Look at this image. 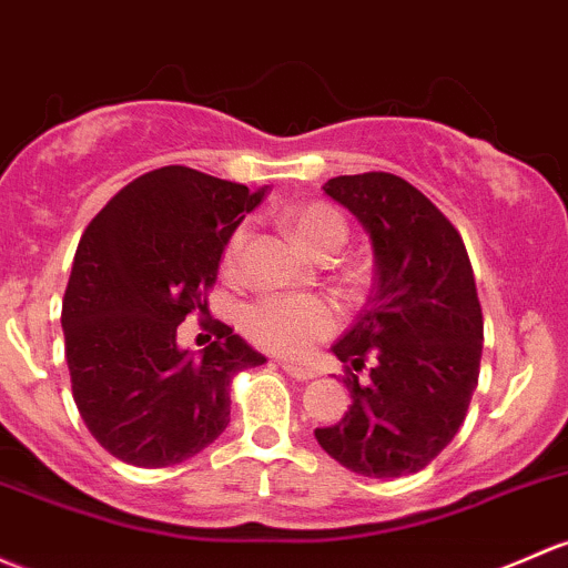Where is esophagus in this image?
<instances>
[{
	"label": "esophagus",
	"instance_id": "obj_1",
	"mask_svg": "<svg viewBox=\"0 0 568 568\" xmlns=\"http://www.w3.org/2000/svg\"><path fill=\"white\" fill-rule=\"evenodd\" d=\"M283 369L291 375V378H296V381H310V378H315V369L302 367V364H294V362H283Z\"/></svg>",
	"mask_w": 568,
	"mask_h": 568
}]
</instances>
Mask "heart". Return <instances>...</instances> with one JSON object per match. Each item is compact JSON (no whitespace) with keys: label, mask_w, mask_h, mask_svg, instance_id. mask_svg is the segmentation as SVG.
<instances>
[{"label":"heart","mask_w":568,"mask_h":568,"mask_svg":"<svg viewBox=\"0 0 568 568\" xmlns=\"http://www.w3.org/2000/svg\"><path fill=\"white\" fill-rule=\"evenodd\" d=\"M291 225L313 253L329 255L348 236L343 214L329 204H304L288 214ZM247 223H242L231 234L223 253L225 272H236L239 258L247 244ZM339 313L332 302L321 296H288L268 294L242 310V332L250 343L272 354L300 359L315 348V343L337 332Z\"/></svg>","instance_id":"b5f03b06"}]
</instances>
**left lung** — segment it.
Segmentation results:
<instances>
[{"label": "left lung", "mask_w": 568, "mask_h": 568, "mask_svg": "<svg viewBox=\"0 0 568 568\" xmlns=\"http://www.w3.org/2000/svg\"><path fill=\"white\" fill-rule=\"evenodd\" d=\"M326 195L369 234L375 283L367 307L337 343L348 364L343 419L315 429L321 449L373 479L410 476L433 463L468 414L479 384L485 321L463 236L405 179L334 176ZM374 362L371 384L353 375Z\"/></svg>", "instance_id": "1"}]
</instances>
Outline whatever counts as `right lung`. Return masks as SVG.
Returning a JSON list of instances; mask_svg holds the SVG:
<instances>
[{"mask_svg":"<svg viewBox=\"0 0 568 568\" xmlns=\"http://www.w3.org/2000/svg\"><path fill=\"white\" fill-rule=\"evenodd\" d=\"M264 195L165 165L119 190L83 231L62 302L64 356L83 425L122 463L169 468L199 455L229 427L234 375L266 362L220 321L201 356L176 343Z\"/></svg>","mask_w":568,"mask_h":568,"instance_id":"right-lung-1","label":"right lung"}]
</instances>
